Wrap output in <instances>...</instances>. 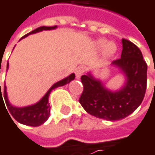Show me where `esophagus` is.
Listing matches in <instances>:
<instances>
[{"label": "esophagus", "mask_w": 155, "mask_h": 155, "mask_svg": "<svg viewBox=\"0 0 155 155\" xmlns=\"http://www.w3.org/2000/svg\"><path fill=\"white\" fill-rule=\"evenodd\" d=\"M85 72V68L83 66H78L75 70V75H76V79H80L81 76L84 74Z\"/></svg>", "instance_id": "obj_1"}]
</instances>
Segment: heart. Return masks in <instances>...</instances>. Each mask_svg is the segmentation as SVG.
<instances>
[{"instance_id": "b5f03b06", "label": "heart", "mask_w": 155, "mask_h": 155, "mask_svg": "<svg viewBox=\"0 0 155 155\" xmlns=\"http://www.w3.org/2000/svg\"><path fill=\"white\" fill-rule=\"evenodd\" d=\"M97 47L99 48H105L106 54L108 56H112L117 52V47L114 43H108L106 40H100L97 42Z\"/></svg>"}]
</instances>
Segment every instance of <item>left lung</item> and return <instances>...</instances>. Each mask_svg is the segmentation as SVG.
Here are the masks:
<instances>
[{
  "mask_svg": "<svg viewBox=\"0 0 155 155\" xmlns=\"http://www.w3.org/2000/svg\"><path fill=\"white\" fill-rule=\"evenodd\" d=\"M121 42V58L111 64L126 78L121 88L109 90L91 72L81 77L83 84L81 105L90 115L108 121L120 120L132 114L142 103L146 90L147 64L140 49L127 39Z\"/></svg>",
  "mask_w": 155,
  "mask_h": 155,
  "instance_id": "obj_1",
  "label": "left lung"
}]
</instances>
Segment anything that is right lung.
Here are the masks:
<instances>
[{"label":"right lung","mask_w":155,"mask_h":155,"mask_svg":"<svg viewBox=\"0 0 155 155\" xmlns=\"http://www.w3.org/2000/svg\"><path fill=\"white\" fill-rule=\"evenodd\" d=\"M56 28H57V26H54V27H46V26L39 27L38 28L34 29L33 31L28 33L24 37H22L20 38V40L22 38L28 37V35L35 34V33H38V32H41L43 30L55 29ZM8 68H9V63L7 64V70H8ZM74 78H75V74H71L69 76L65 77L64 79H63V80H61V81H59L57 82H55L54 84H53L52 87L47 91V93L42 97V99L39 101H38L37 103H35L33 105H29V106H27V107H20V108L19 107H15V106H13V105H12L10 103V101L8 100V95H7V88H6V85H4V101H5L6 106L9 109L10 113L12 114V116L15 118L18 123L23 124V125H27V126H31V127H38V126L44 124L49 117L50 106H49V103H48V98H49V95H50L51 91L54 89L57 88V87L64 86V85L69 83L70 81L74 80ZM1 100H2V101H3L2 95V91H1L0 101Z\"/></svg>","instance_id":"right-lung-1"}]
</instances>
